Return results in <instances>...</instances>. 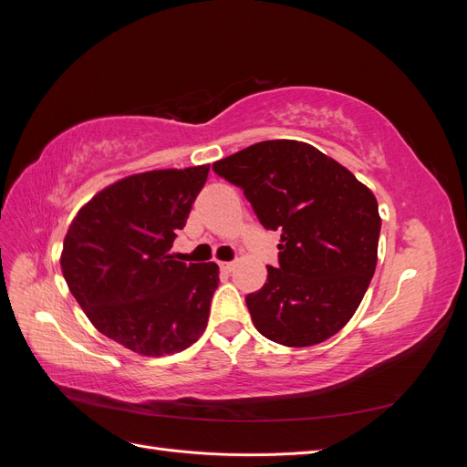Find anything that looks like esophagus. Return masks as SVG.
Here are the masks:
<instances>
[{
	"instance_id": "34e87169",
	"label": "esophagus",
	"mask_w": 467,
	"mask_h": 467,
	"mask_svg": "<svg viewBox=\"0 0 467 467\" xmlns=\"http://www.w3.org/2000/svg\"><path fill=\"white\" fill-rule=\"evenodd\" d=\"M220 268L223 273H232L234 268H235V263H232V261H223V263H220Z\"/></svg>"
}]
</instances>
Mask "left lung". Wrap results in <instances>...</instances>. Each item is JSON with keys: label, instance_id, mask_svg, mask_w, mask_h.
I'll list each match as a JSON object with an SVG mask.
<instances>
[{"label": "left lung", "instance_id": "1", "mask_svg": "<svg viewBox=\"0 0 467 467\" xmlns=\"http://www.w3.org/2000/svg\"><path fill=\"white\" fill-rule=\"evenodd\" d=\"M242 187L266 230L280 232L278 268L245 302L257 331L285 347L327 341L355 316L378 263L374 192L298 140H266L212 165Z\"/></svg>", "mask_w": 467, "mask_h": 467}]
</instances>
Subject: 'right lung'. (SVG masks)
Instances as JSON below:
<instances>
[{
    "label": "right lung",
    "instance_id": "obj_1",
    "mask_svg": "<svg viewBox=\"0 0 467 467\" xmlns=\"http://www.w3.org/2000/svg\"><path fill=\"white\" fill-rule=\"evenodd\" d=\"M210 165L129 175L83 204L64 237L62 275L112 341L144 357L175 355L204 333L220 282L216 263L171 253Z\"/></svg>",
    "mask_w": 467,
    "mask_h": 467
}]
</instances>
